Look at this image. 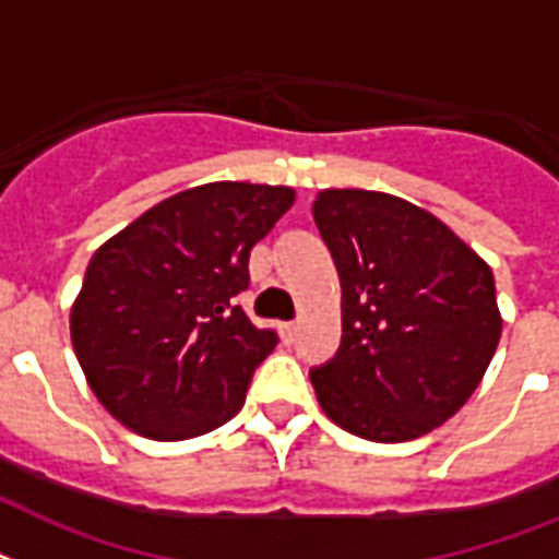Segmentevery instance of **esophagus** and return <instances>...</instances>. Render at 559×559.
<instances>
[{
  "label": "esophagus",
  "mask_w": 559,
  "mask_h": 559,
  "mask_svg": "<svg viewBox=\"0 0 559 559\" xmlns=\"http://www.w3.org/2000/svg\"><path fill=\"white\" fill-rule=\"evenodd\" d=\"M281 338H284V344H293L295 338H298V324H295V321H289V324H281Z\"/></svg>",
  "instance_id": "34e87169"
}]
</instances>
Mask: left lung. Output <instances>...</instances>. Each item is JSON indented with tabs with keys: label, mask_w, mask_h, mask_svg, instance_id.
Here are the masks:
<instances>
[{
	"label": "left lung",
	"mask_w": 559,
	"mask_h": 559,
	"mask_svg": "<svg viewBox=\"0 0 559 559\" xmlns=\"http://www.w3.org/2000/svg\"><path fill=\"white\" fill-rule=\"evenodd\" d=\"M312 217L342 278V347L310 373L321 411L370 442L425 437L468 402L497 353L491 266L396 194L321 189Z\"/></svg>",
	"instance_id": "1"
}]
</instances>
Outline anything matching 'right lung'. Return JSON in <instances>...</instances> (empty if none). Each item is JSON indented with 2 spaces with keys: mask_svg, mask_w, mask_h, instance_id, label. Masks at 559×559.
<instances>
[{
  "mask_svg": "<svg viewBox=\"0 0 559 559\" xmlns=\"http://www.w3.org/2000/svg\"><path fill=\"white\" fill-rule=\"evenodd\" d=\"M293 203L289 186H192L91 255L71 304V344L88 388L120 425L180 442L243 407L278 338L233 298L249 287L252 247Z\"/></svg>",
  "mask_w": 559,
  "mask_h": 559,
  "instance_id": "1",
  "label": "right lung"
}]
</instances>
